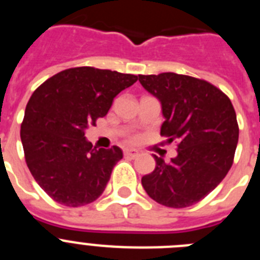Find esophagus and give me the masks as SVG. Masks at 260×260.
Instances as JSON below:
<instances>
[{
	"instance_id": "obj_1",
	"label": "esophagus",
	"mask_w": 260,
	"mask_h": 260,
	"mask_svg": "<svg viewBox=\"0 0 260 260\" xmlns=\"http://www.w3.org/2000/svg\"><path fill=\"white\" fill-rule=\"evenodd\" d=\"M123 155H125L126 157L135 158L138 155H139V151L133 150V148H125V150H123Z\"/></svg>"
}]
</instances>
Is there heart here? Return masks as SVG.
Segmentation results:
<instances>
[{
    "mask_svg": "<svg viewBox=\"0 0 260 260\" xmlns=\"http://www.w3.org/2000/svg\"><path fill=\"white\" fill-rule=\"evenodd\" d=\"M137 141H138L137 135H130V137H128V142H137Z\"/></svg>",
    "mask_w": 260,
    "mask_h": 260,
    "instance_id": "b5f03b06",
    "label": "heart"
}]
</instances>
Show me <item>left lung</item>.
<instances>
[{
	"mask_svg": "<svg viewBox=\"0 0 260 260\" xmlns=\"http://www.w3.org/2000/svg\"><path fill=\"white\" fill-rule=\"evenodd\" d=\"M142 86L161 103V137L177 142L178 155L165 162L153 155L155 171L142 177L151 198L183 208L207 197L233 164L238 143L231 99L210 82L176 73L139 75Z\"/></svg>",
	"mask_w": 260,
	"mask_h": 260,
	"instance_id": "8db88e82",
	"label": "left lung"
}]
</instances>
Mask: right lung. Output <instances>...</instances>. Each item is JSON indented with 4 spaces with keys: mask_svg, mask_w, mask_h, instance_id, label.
Returning <instances> with one entry per match:
<instances>
[{
    "mask_svg": "<svg viewBox=\"0 0 260 260\" xmlns=\"http://www.w3.org/2000/svg\"><path fill=\"white\" fill-rule=\"evenodd\" d=\"M137 80V75L80 66L59 71L32 93L20 139L29 172L53 201L80 207L103 194L122 151L95 150L84 130Z\"/></svg>",
    "mask_w": 260,
    "mask_h": 260,
    "instance_id": "1",
    "label": "right lung"
}]
</instances>
